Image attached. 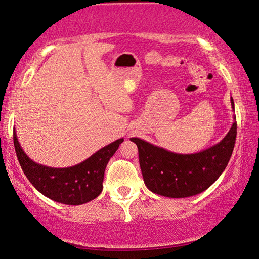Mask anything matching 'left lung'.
Masks as SVG:
<instances>
[{
    "instance_id": "left-lung-1",
    "label": "left lung",
    "mask_w": 259,
    "mask_h": 259,
    "mask_svg": "<svg viewBox=\"0 0 259 259\" xmlns=\"http://www.w3.org/2000/svg\"><path fill=\"white\" fill-rule=\"evenodd\" d=\"M232 110L235 112L233 98ZM229 132L217 145L193 154H178L140 138L138 146L143 182L152 192L168 198H186L204 192L224 172L236 140V117Z\"/></svg>"
}]
</instances>
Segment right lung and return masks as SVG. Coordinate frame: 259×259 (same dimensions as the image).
Instances as JSON below:
<instances>
[{"label":"right lung","instance_id":"right-lung-1","mask_svg":"<svg viewBox=\"0 0 259 259\" xmlns=\"http://www.w3.org/2000/svg\"><path fill=\"white\" fill-rule=\"evenodd\" d=\"M122 141L121 138L111 142L76 165L51 168L35 163L24 153L14 130L15 150L27 180L45 197L71 206L85 204L101 194L107 163Z\"/></svg>","mask_w":259,"mask_h":259}]
</instances>
